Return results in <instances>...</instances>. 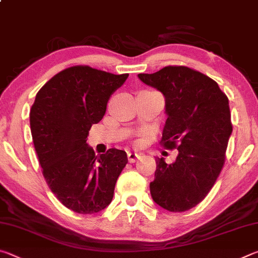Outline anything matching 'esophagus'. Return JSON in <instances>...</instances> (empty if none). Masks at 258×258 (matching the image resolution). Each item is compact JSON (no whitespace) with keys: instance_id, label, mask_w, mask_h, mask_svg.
<instances>
[{"instance_id":"obj_1","label":"esophagus","mask_w":258,"mask_h":258,"mask_svg":"<svg viewBox=\"0 0 258 258\" xmlns=\"http://www.w3.org/2000/svg\"><path fill=\"white\" fill-rule=\"evenodd\" d=\"M139 155L137 154V152H128L127 154V158H128V161L131 164L132 163H135V161H137V159L139 158Z\"/></svg>"}]
</instances>
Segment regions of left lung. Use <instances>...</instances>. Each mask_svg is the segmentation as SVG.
Wrapping results in <instances>:
<instances>
[{
  "label": "left lung",
  "mask_w": 258,
  "mask_h": 258,
  "mask_svg": "<svg viewBox=\"0 0 258 258\" xmlns=\"http://www.w3.org/2000/svg\"><path fill=\"white\" fill-rule=\"evenodd\" d=\"M138 76L164 94L167 119L160 143L178 151L172 164L156 158L151 197L166 211H189L205 199L224 166L232 133L229 99L211 77L185 66Z\"/></svg>",
  "instance_id": "1"
}]
</instances>
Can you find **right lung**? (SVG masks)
<instances>
[{
	"mask_svg": "<svg viewBox=\"0 0 258 258\" xmlns=\"http://www.w3.org/2000/svg\"><path fill=\"white\" fill-rule=\"evenodd\" d=\"M128 74L90 66L63 69L38 91L30 131L42 173L59 202L78 214H95L111 203L117 178L127 164L123 150L95 156L86 139L106 113L108 100Z\"/></svg>",
	"mask_w": 258,
	"mask_h": 258,
	"instance_id": "obj_1",
	"label": "right lung"
}]
</instances>
